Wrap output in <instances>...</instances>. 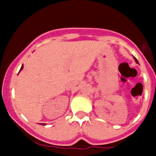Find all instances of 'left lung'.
<instances>
[{
	"label": "left lung",
	"mask_w": 156,
	"mask_h": 156,
	"mask_svg": "<svg viewBox=\"0 0 156 156\" xmlns=\"http://www.w3.org/2000/svg\"><path fill=\"white\" fill-rule=\"evenodd\" d=\"M134 60H135V62H137V63H138V61H137V58H134Z\"/></svg>",
	"instance_id": "8db88e82"
}]
</instances>
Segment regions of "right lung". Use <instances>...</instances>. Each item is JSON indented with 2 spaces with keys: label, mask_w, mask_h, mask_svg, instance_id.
<instances>
[{
  "label": "right lung",
  "mask_w": 156,
  "mask_h": 156,
  "mask_svg": "<svg viewBox=\"0 0 156 156\" xmlns=\"http://www.w3.org/2000/svg\"><path fill=\"white\" fill-rule=\"evenodd\" d=\"M23 69V66H22V67H21V69H20V70H19V72L21 71V70ZM39 124L43 125V126H45V125H46V123H39Z\"/></svg>",
  "instance_id": "1"
}]
</instances>
